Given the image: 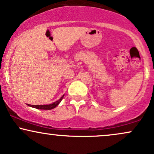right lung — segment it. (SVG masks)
Instances as JSON below:
<instances>
[{
    "mask_svg": "<svg viewBox=\"0 0 154 154\" xmlns=\"http://www.w3.org/2000/svg\"><path fill=\"white\" fill-rule=\"evenodd\" d=\"M63 96H64V95H63L62 96H61V98H60L59 100H56V101L54 102V103L48 104V105H30V104H28V106H29L35 108V109H38L51 110V109H54V108H56L58 105H59V103L61 101V100H62V98H63Z\"/></svg>",
    "mask_w": 154,
    "mask_h": 154,
    "instance_id": "obj_1",
    "label": "right lung"
}]
</instances>
